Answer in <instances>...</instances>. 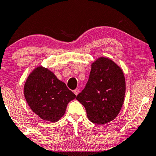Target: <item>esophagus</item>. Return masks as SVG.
I'll return each mask as SVG.
<instances>
[{
  "label": "esophagus",
  "instance_id": "esophagus-1",
  "mask_svg": "<svg viewBox=\"0 0 156 156\" xmlns=\"http://www.w3.org/2000/svg\"><path fill=\"white\" fill-rule=\"evenodd\" d=\"M79 92H80V90H79L78 88H76V90H73L74 94H75L76 95H78V94L79 93Z\"/></svg>",
  "mask_w": 156,
  "mask_h": 156
}]
</instances>
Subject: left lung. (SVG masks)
Returning a JSON list of instances; mask_svg holds the SVG:
<instances>
[{
  "mask_svg": "<svg viewBox=\"0 0 156 156\" xmlns=\"http://www.w3.org/2000/svg\"><path fill=\"white\" fill-rule=\"evenodd\" d=\"M125 94L122 69L110 59L100 57L92 63L87 84L76 99L84 106L90 121L103 125L119 113Z\"/></svg>",
  "mask_w": 156,
  "mask_h": 156,
  "instance_id": "obj_1",
  "label": "left lung"
}]
</instances>
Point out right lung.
Returning a JSON list of instances; mask_svg holds the SVG:
<instances>
[{
    "label": "right lung",
    "instance_id": "obj_1",
    "mask_svg": "<svg viewBox=\"0 0 156 156\" xmlns=\"http://www.w3.org/2000/svg\"><path fill=\"white\" fill-rule=\"evenodd\" d=\"M24 94L30 108L44 120L57 122L64 115L67 104L76 97L52 71L38 66L30 73Z\"/></svg>",
    "mask_w": 156,
    "mask_h": 156
}]
</instances>
